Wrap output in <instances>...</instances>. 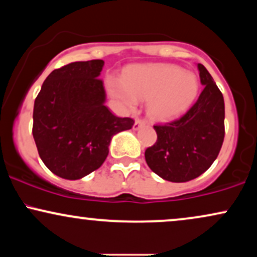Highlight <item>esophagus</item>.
Returning <instances> with one entry per match:
<instances>
[{
    "mask_svg": "<svg viewBox=\"0 0 257 257\" xmlns=\"http://www.w3.org/2000/svg\"><path fill=\"white\" fill-rule=\"evenodd\" d=\"M144 125H145V120L141 119V118H137L135 119L134 125H133V129H134V131H138V129L143 128Z\"/></svg>",
    "mask_w": 257,
    "mask_h": 257,
    "instance_id": "34e87169",
    "label": "esophagus"
}]
</instances>
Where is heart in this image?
<instances>
[{
	"label": "heart",
	"instance_id": "b5f03b06",
	"mask_svg": "<svg viewBox=\"0 0 257 257\" xmlns=\"http://www.w3.org/2000/svg\"><path fill=\"white\" fill-rule=\"evenodd\" d=\"M106 85L111 95L128 107H134L138 99L149 100V114L158 120H172L184 114L199 91L194 73L169 64L131 67L123 79L108 76Z\"/></svg>",
	"mask_w": 257,
	"mask_h": 257
}]
</instances>
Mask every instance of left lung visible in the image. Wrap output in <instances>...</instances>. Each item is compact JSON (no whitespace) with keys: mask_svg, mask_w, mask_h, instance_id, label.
I'll return each instance as SVG.
<instances>
[{"mask_svg":"<svg viewBox=\"0 0 257 257\" xmlns=\"http://www.w3.org/2000/svg\"><path fill=\"white\" fill-rule=\"evenodd\" d=\"M204 89L198 100L179 119L153 125L155 145L146 149L147 166L162 179L186 182L210 168L225 138V101L208 70L198 64Z\"/></svg>","mask_w":257,"mask_h":257,"instance_id":"1","label":"left lung"}]
</instances>
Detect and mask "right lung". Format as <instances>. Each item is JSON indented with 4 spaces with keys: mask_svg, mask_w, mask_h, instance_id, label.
<instances>
[{
    "mask_svg": "<svg viewBox=\"0 0 257 257\" xmlns=\"http://www.w3.org/2000/svg\"><path fill=\"white\" fill-rule=\"evenodd\" d=\"M102 67L104 60L96 59L54 70L35 100L32 135L38 155L63 179H82L101 167L112 137L134 125L105 106Z\"/></svg>",
    "mask_w": 257,
    "mask_h": 257,
    "instance_id": "add662e5",
    "label": "right lung"
}]
</instances>
